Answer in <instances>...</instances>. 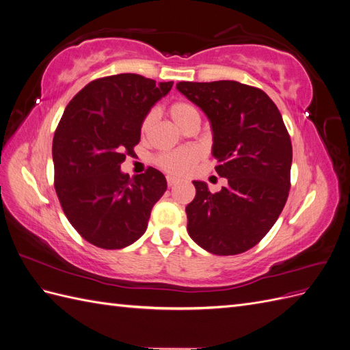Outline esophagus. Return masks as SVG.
<instances>
[{
  "mask_svg": "<svg viewBox=\"0 0 350 350\" xmlns=\"http://www.w3.org/2000/svg\"><path fill=\"white\" fill-rule=\"evenodd\" d=\"M166 183H167L169 187H174L175 184L179 183V179L175 178V176H166Z\"/></svg>",
  "mask_w": 350,
  "mask_h": 350,
  "instance_id": "obj_1",
  "label": "esophagus"
}]
</instances>
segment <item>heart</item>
Segmentation results:
<instances>
[{"label":"heart","instance_id":"b5f03b06","mask_svg":"<svg viewBox=\"0 0 350 350\" xmlns=\"http://www.w3.org/2000/svg\"><path fill=\"white\" fill-rule=\"evenodd\" d=\"M169 115L174 120V122L181 126V129H187L189 124L200 122V112L194 107L193 103L185 100H178L169 107ZM156 122V112L150 111L144 115V118L140 125L142 135H147ZM201 159V152L196 147H183V149H176L171 152H163L157 154L154 162L159 167H162L165 172L171 175H185L191 171L193 166Z\"/></svg>","mask_w":350,"mask_h":350}]
</instances>
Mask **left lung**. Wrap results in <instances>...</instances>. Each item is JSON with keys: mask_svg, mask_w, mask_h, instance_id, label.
<instances>
[{"mask_svg": "<svg viewBox=\"0 0 350 350\" xmlns=\"http://www.w3.org/2000/svg\"><path fill=\"white\" fill-rule=\"evenodd\" d=\"M176 89L210 120L215 169L228 179L215 194L206 183L193 181L196 197L185 207L188 234L216 256L245 252L266 237L288 200L289 133L261 89L234 80L179 81Z\"/></svg>", "mask_w": 350, "mask_h": 350, "instance_id": "left-lung-1", "label": "left lung"}]
</instances>
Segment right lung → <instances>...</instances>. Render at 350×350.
<instances>
[{
	"instance_id": "right-lung-1",
	"label": "right lung",
	"mask_w": 350,
	"mask_h": 350,
	"mask_svg": "<svg viewBox=\"0 0 350 350\" xmlns=\"http://www.w3.org/2000/svg\"><path fill=\"white\" fill-rule=\"evenodd\" d=\"M172 84L131 72L96 79L61 116L52 142L54 187L72 228L94 247L120 250L135 242L166 191L157 169L131 178L120 167L140 142L144 115Z\"/></svg>"
}]
</instances>
